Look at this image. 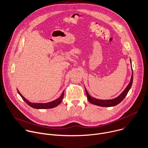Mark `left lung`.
I'll list each match as a JSON object with an SVG mask.
<instances>
[{"mask_svg":"<svg viewBox=\"0 0 148 148\" xmlns=\"http://www.w3.org/2000/svg\"><path fill=\"white\" fill-rule=\"evenodd\" d=\"M130 61H131V59H130ZM132 82H133V71H132V75H131V78L130 82L129 83V84H128V86L125 88V89L123 92V93L119 96H118L117 97H116L115 99H111V100L97 99L95 97H91L89 95V94L88 93L87 90L86 89V88H85L86 93L87 99L90 103H91L93 104L96 105V106H101V107H112V106H115L117 104H119V103H120L124 99V98L125 97V96L128 94L129 90H130V88L132 86Z\"/></svg>","mask_w":148,"mask_h":148,"instance_id":"obj_1","label":"left lung"}]
</instances>
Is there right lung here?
Masks as SVG:
<instances>
[{
    "mask_svg": "<svg viewBox=\"0 0 148 148\" xmlns=\"http://www.w3.org/2000/svg\"><path fill=\"white\" fill-rule=\"evenodd\" d=\"M17 92L20 95V96L21 97L23 100L30 107L36 108V109H47V108H52L53 107H55L58 106L59 104H60L61 103L62 101V99L64 98V91L62 92L61 96L60 97V98H58V99H56L52 101L49 102V103H32L29 102L28 100H27L25 97H24L21 93L19 92V91L17 90Z\"/></svg>",
    "mask_w": 148,
    "mask_h": 148,
    "instance_id": "right-lung-1",
    "label": "right lung"
}]
</instances>
